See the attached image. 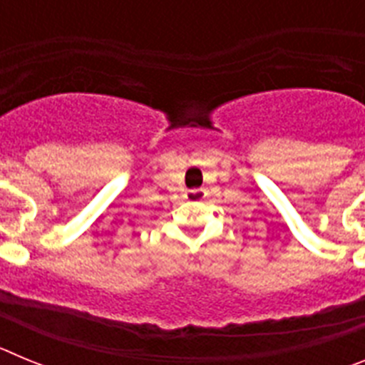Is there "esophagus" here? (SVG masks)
<instances>
[{
	"label": "esophagus",
	"instance_id": "obj_1",
	"mask_svg": "<svg viewBox=\"0 0 365 365\" xmlns=\"http://www.w3.org/2000/svg\"><path fill=\"white\" fill-rule=\"evenodd\" d=\"M202 197H205V190L202 188L186 190V199H190V201H201Z\"/></svg>",
	"mask_w": 365,
	"mask_h": 365
}]
</instances>
